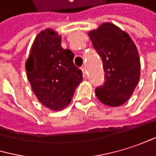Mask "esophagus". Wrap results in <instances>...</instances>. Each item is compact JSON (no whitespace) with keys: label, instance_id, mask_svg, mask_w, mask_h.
Listing matches in <instances>:
<instances>
[{"label":"esophagus","instance_id":"esophagus-1","mask_svg":"<svg viewBox=\"0 0 156 156\" xmlns=\"http://www.w3.org/2000/svg\"><path fill=\"white\" fill-rule=\"evenodd\" d=\"M81 70H82V72H83V76H87V69H86V66H81Z\"/></svg>","mask_w":156,"mask_h":156}]
</instances>
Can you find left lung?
Returning <instances> with one entry per match:
<instances>
[{"mask_svg": "<svg viewBox=\"0 0 156 156\" xmlns=\"http://www.w3.org/2000/svg\"><path fill=\"white\" fill-rule=\"evenodd\" d=\"M89 35L105 72V81L96 88V95L108 106H120L130 99L139 82L141 66L137 48L127 34L110 23L101 24Z\"/></svg>", "mask_w": 156, "mask_h": 156, "instance_id": "8db88e82", "label": "left lung"}]
</instances>
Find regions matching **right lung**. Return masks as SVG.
Wrapping results in <instances>:
<instances>
[{"label": "right lung", "mask_w": 156, "mask_h": 156, "mask_svg": "<svg viewBox=\"0 0 156 156\" xmlns=\"http://www.w3.org/2000/svg\"><path fill=\"white\" fill-rule=\"evenodd\" d=\"M73 58L74 54L61 46V37L53 30L42 31L34 41L26 61L27 77L37 99L50 110L67 106L82 82V71Z\"/></svg>", "instance_id": "obj_1"}]
</instances>
